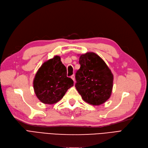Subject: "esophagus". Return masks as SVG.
<instances>
[{
  "label": "esophagus",
  "mask_w": 148,
  "mask_h": 148,
  "mask_svg": "<svg viewBox=\"0 0 148 148\" xmlns=\"http://www.w3.org/2000/svg\"><path fill=\"white\" fill-rule=\"evenodd\" d=\"M71 78L74 81H75V75H71Z\"/></svg>",
  "instance_id": "obj_1"
}]
</instances>
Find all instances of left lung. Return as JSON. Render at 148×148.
<instances>
[{"mask_svg":"<svg viewBox=\"0 0 148 148\" xmlns=\"http://www.w3.org/2000/svg\"><path fill=\"white\" fill-rule=\"evenodd\" d=\"M80 69L75 73V87L85 102L95 106L110 98L113 74L100 57L93 52L81 55Z\"/></svg>","mask_w":148,"mask_h":148,"instance_id":"8db88e82","label":"left lung"}]
</instances>
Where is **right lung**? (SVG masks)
I'll use <instances>...</instances> for the list:
<instances>
[{
  "instance_id": "add662e5",
  "label": "right lung",
  "mask_w": 148,
  "mask_h": 148,
  "mask_svg": "<svg viewBox=\"0 0 148 148\" xmlns=\"http://www.w3.org/2000/svg\"><path fill=\"white\" fill-rule=\"evenodd\" d=\"M67 69L59 56L44 62L37 71L33 87L37 98L48 104L61 100L67 90L74 85V81L67 77Z\"/></svg>"
}]
</instances>
